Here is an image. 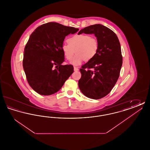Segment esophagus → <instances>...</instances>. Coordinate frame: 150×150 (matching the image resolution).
I'll return each mask as SVG.
<instances>
[{
  "mask_svg": "<svg viewBox=\"0 0 150 150\" xmlns=\"http://www.w3.org/2000/svg\"><path fill=\"white\" fill-rule=\"evenodd\" d=\"M74 70L75 71H78L79 70L78 67H74Z\"/></svg>",
  "mask_w": 150,
  "mask_h": 150,
  "instance_id": "obj_1",
  "label": "esophagus"
}]
</instances>
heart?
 I'll return each mask as SVG.
<instances>
[{
    "instance_id": "1",
    "label": "heart",
    "mask_w": 150,
    "mask_h": 150,
    "mask_svg": "<svg viewBox=\"0 0 150 150\" xmlns=\"http://www.w3.org/2000/svg\"><path fill=\"white\" fill-rule=\"evenodd\" d=\"M62 46L64 57L70 61L75 52L77 54L72 60V64L79 65L84 61H91L96 56L98 43L95 38L87 34H75L69 38Z\"/></svg>"
}]
</instances>
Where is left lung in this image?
I'll return each instance as SVG.
<instances>
[{"label":"left lung","instance_id":"1","mask_svg":"<svg viewBox=\"0 0 150 150\" xmlns=\"http://www.w3.org/2000/svg\"><path fill=\"white\" fill-rule=\"evenodd\" d=\"M81 33L94 34L98 43V50L93 59L80 69L79 89L86 97L100 99L110 93L120 75L122 57L118 38L111 29L96 24L80 30Z\"/></svg>","mask_w":150,"mask_h":150}]
</instances>
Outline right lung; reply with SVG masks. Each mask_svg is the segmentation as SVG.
<instances>
[{
    "mask_svg": "<svg viewBox=\"0 0 150 150\" xmlns=\"http://www.w3.org/2000/svg\"><path fill=\"white\" fill-rule=\"evenodd\" d=\"M79 29L48 22L32 33L24 49L23 68L30 86L43 96L57 92L74 72L64 61L62 46L66 36Z\"/></svg>",
    "mask_w": 150,
    "mask_h": 150,
    "instance_id": "right-lung-1",
    "label": "right lung"
}]
</instances>
